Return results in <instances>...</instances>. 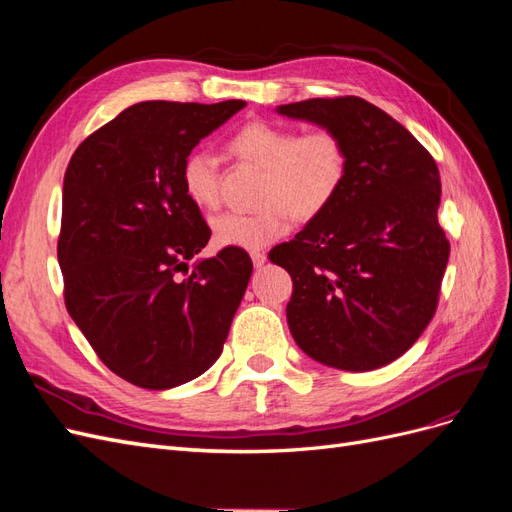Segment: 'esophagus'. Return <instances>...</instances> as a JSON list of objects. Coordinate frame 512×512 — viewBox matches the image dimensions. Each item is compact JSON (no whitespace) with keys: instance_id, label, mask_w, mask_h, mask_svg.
I'll return each instance as SVG.
<instances>
[{"instance_id":"1","label":"esophagus","mask_w":512,"mask_h":512,"mask_svg":"<svg viewBox=\"0 0 512 512\" xmlns=\"http://www.w3.org/2000/svg\"><path fill=\"white\" fill-rule=\"evenodd\" d=\"M252 262H254V267H256V269L265 267V262H267V254H265V252H252Z\"/></svg>"}]
</instances>
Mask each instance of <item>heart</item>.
<instances>
[{
	"instance_id": "b5f03b06",
	"label": "heart",
	"mask_w": 512,
	"mask_h": 512,
	"mask_svg": "<svg viewBox=\"0 0 512 512\" xmlns=\"http://www.w3.org/2000/svg\"><path fill=\"white\" fill-rule=\"evenodd\" d=\"M228 145L241 160L265 170L262 203L267 207L256 213L215 215L211 232L220 247L262 250L286 235L290 215L307 222L327 211L348 177V145L331 128L299 132L280 123L250 121L230 136ZM181 185L196 207H218V158L205 149L192 151L181 168Z\"/></svg>"
}]
</instances>
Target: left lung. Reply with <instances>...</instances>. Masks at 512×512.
I'll return each instance as SVG.
<instances>
[{
    "label": "left lung",
    "mask_w": 512,
    "mask_h": 512,
    "mask_svg": "<svg viewBox=\"0 0 512 512\" xmlns=\"http://www.w3.org/2000/svg\"><path fill=\"white\" fill-rule=\"evenodd\" d=\"M277 113L339 132L350 151L333 205L269 252L292 277L286 316L294 342L337 369L389 365L436 314L451 252L438 224L436 160L363 98H312Z\"/></svg>",
    "instance_id": "obj_1"
}]
</instances>
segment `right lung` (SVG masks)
Wrapping results in <instances>:
<instances>
[{
  "mask_svg": "<svg viewBox=\"0 0 512 512\" xmlns=\"http://www.w3.org/2000/svg\"><path fill=\"white\" fill-rule=\"evenodd\" d=\"M243 106L134 104L87 136L66 168L57 258L68 314L100 361L141 389L205 374L250 282L239 247L190 271L211 230L181 185L200 138Z\"/></svg>",
  "mask_w": 512,
  "mask_h": 512,
  "instance_id": "1",
  "label": "right lung"
}]
</instances>
